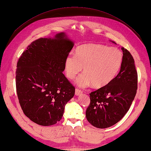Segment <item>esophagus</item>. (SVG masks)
<instances>
[{
	"mask_svg": "<svg viewBox=\"0 0 151 151\" xmlns=\"http://www.w3.org/2000/svg\"><path fill=\"white\" fill-rule=\"evenodd\" d=\"M82 91L81 90H78V89H77L76 88V90H75V95L76 96H79V95H81V94H82Z\"/></svg>",
	"mask_w": 151,
	"mask_h": 151,
	"instance_id": "obj_1",
	"label": "esophagus"
}]
</instances>
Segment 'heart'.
<instances>
[{"instance_id":"1","label":"heart","mask_w":151,"mask_h":151,"mask_svg":"<svg viewBox=\"0 0 151 151\" xmlns=\"http://www.w3.org/2000/svg\"><path fill=\"white\" fill-rule=\"evenodd\" d=\"M122 52L116 47L98 43H86L75 49V55L69 54L65 61V70L69 79L79 76L76 84L81 88L93 84L96 88L106 86L113 81L121 68Z\"/></svg>"}]
</instances>
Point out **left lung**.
<instances>
[{"mask_svg":"<svg viewBox=\"0 0 151 151\" xmlns=\"http://www.w3.org/2000/svg\"><path fill=\"white\" fill-rule=\"evenodd\" d=\"M122 50L123 60L118 75L106 86L90 94V104L86 117L97 128H108L119 122L129 109L136 95L137 73L135 61L129 51L123 47Z\"/></svg>","mask_w":151,"mask_h":151,"instance_id":"obj_1","label":"left lung"}]
</instances>
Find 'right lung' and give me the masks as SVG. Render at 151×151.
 Listing matches in <instances>:
<instances>
[{"instance_id":"add662e5","label":"right lung","mask_w":151,"mask_h":151,"mask_svg":"<svg viewBox=\"0 0 151 151\" xmlns=\"http://www.w3.org/2000/svg\"><path fill=\"white\" fill-rule=\"evenodd\" d=\"M73 41L65 32L40 38L23 52L17 63L16 86L24 114L38 125L57 123L75 88L63 74Z\"/></svg>"}]
</instances>
